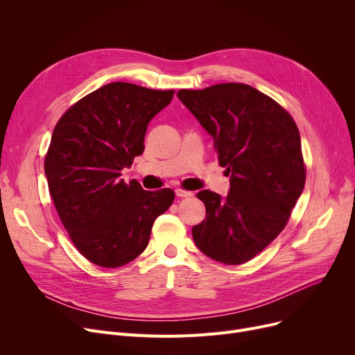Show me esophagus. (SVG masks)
Segmentation results:
<instances>
[{"label": "esophagus", "instance_id": "34e87169", "mask_svg": "<svg viewBox=\"0 0 355 355\" xmlns=\"http://www.w3.org/2000/svg\"><path fill=\"white\" fill-rule=\"evenodd\" d=\"M175 194H177V197H191V196H193L191 191L182 190V189H177V190H175Z\"/></svg>", "mask_w": 355, "mask_h": 355}]
</instances>
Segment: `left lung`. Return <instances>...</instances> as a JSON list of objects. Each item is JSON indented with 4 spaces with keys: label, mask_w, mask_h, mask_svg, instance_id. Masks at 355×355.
I'll return each instance as SVG.
<instances>
[{
    "label": "left lung",
    "mask_w": 355,
    "mask_h": 355,
    "mask_svg": "<svg viewBox=\"0 0 355 355\" xmlns=\"http://www.w3.org/2000/svg\"><path fill=\"white\" fill-rule=\"evenodd\" d=\"M177 96L213 137L230 175L226 200L210 190L197 194L206 218L193 239L216 262L246 263L285 229L304 190L300 129L284 106L245 83L181 89Z\"/></svg>",
    "instance_id": "8db88e82"
}]
</instances>
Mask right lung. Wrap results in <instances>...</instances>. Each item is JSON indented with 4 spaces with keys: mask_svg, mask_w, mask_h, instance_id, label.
<instances>
[{
    "mask_svg": "<svg viewBox=\"0 0 355 355\" xmlns=\"http://www.w3.org/2000/svg\"><path fill=\"white\" fill-rule=\"evenodd\" d=\"M173 96L174 90L109 83L71 105L54 126L44 158L50 197L74 248L92 263L132 262L175 198L171 189L145 191L119 178L144 153L149 121Z\"/></svg>",
    "mask_w": 355,
    "mask_h": 355,
    "instance_id": "add662e5",
    "label": "right lung"
}]
</instances>
